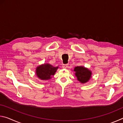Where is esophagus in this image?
Returning a JSON list of instances; mask_svg holds the SVG:
<instances>
[{
  "mask_svg": "<svg viewBox=\"0 0 123 123\" xmlns=\"http://www.w3.org/2000/svg\"><path fill=\"white\" fill-rule=\"evenodd\" d=\"M68 67V64H63V66H62V68H63V69H66V68H67Z\"/></svg>",
  "mask_w": 123,
  "mask_h": 123,
  "instance_id": "1",
  "label": "esophagus"
}]
</instances>
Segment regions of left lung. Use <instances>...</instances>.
<instances>
[{
	"label": "left lung",
	"instance_id": "obj_1",
	"mask_svg": "<svg viewBox=\"0 0 123 123\" xmlns=\"http://www.w3.org/2000/svg\"><path fill=\"white\" fill-rule=\"evenodd\" d=\"M75 75L79 82L85 84L90 80L92 77V71L84 66H76L74 68Z\"/></svg>",
	"mask_w": 123,
	"mask_h": 123
}]
</instances>
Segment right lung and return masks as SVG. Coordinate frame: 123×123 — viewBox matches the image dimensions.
Segmentation results:
<instances>
[{"label": "right lung", "instance_id": "right-lung-1", "mask_svg": "<svg viewBox=\"0 0 123 123\" xmlns=\"http://www.w3.org/2000/svg\"><path fill=\"white\" fill-rule=\"evenodd\" d=\"M59 67H54L49 63L42 64L36 68V75L42 80H50L54 75Z\"/></svg>", "mask_w": 123, "mask_h": 123}]
</instances>
